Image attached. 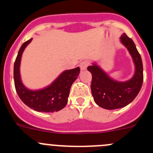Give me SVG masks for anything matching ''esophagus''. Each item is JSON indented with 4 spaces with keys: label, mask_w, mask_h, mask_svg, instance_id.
<instances>
[{
    "label": "esophagus",
    "mask_w": 153,
    "mask_h": 153,
    "mask_svg": "<svg viewBox=\"0 0 153 153\" xmlns=\"http://www.w3.org/2000/svg\"><path fill=\"white\" fill-rule=\"evenodd\" d=\"M89 66V62L87 60H83L79 63V67H80L81 70H84L87 68Z\"/></svg>",
    "instance_id": "obj_1"
}]
</instances>
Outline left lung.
Segmentation results:
<instances>
[{
  "mask_svg": "<svg viewBox=\"0 0 153 153\" xmlns=\"http://www.w3.org/2000/svg\"><path fill=\"white\" fill-rule=\"evenodd\" d=\"M120 41L129 51L134 63L135 73L131 79L125 82L115 80L95 63L87 67L92 74V95L96 103L103 109H116L127 106L136 98L143 85V62L134 42L125 33L120 36Z\"/></svg>",
  "mask_w": 153,
  "mask_h": 153,
  "instance_id": "8db88e82",
  "label": "left lung"
}]
</instances>
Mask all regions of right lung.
I'll return each instance as SVG.
<instances>
[{
    "instance_id": "right-lung-1",
    "label": "right lung",
    "mask_w": 153,
    "mask_h": 153,
    "mask_svg": "<svg viewBox=\"0 0 153 153\" xmlns=\"http://www.w3.org/2000/svg\"><path fill=\"white\" fill-rule=\"evenodd\" d=\"M32 38L24 42L17 53L13 66V79L19 97L33 110L42 113L57 112L65 107L68 101L70 87L79 74V67L65 70L51 85L37 90H29L23 84L20 74L21 56Z\"/></svg>"
}]
</instances>
